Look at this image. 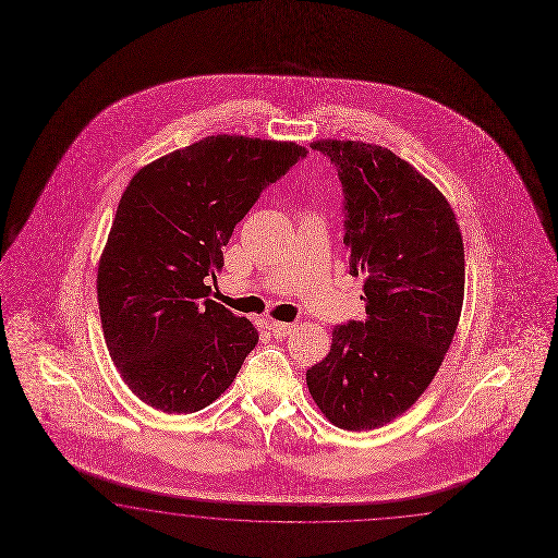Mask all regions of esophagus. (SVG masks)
I'll use <instances>...</instances> for the list:
<instances>
[{"instance_id": "esophagus-1", "label": "esophagus", "mask_w": 558, "mask_h": 558, "mask_svg": "<svg viewBox=\"0 0 558 558\" xmlns=\"http://www.w3.org/2000/svg\"><path fill=\"white\" fill-rule=\"evenodd\" d=\"M292 327H294V325H290V323H278V320H270V323H268V331H270L276 339L287 337L288 332L292 331Z\"/></svg>"}]
</instances>
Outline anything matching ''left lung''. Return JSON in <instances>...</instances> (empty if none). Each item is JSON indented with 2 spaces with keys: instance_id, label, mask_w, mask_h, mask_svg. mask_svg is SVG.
Listing matches in <instances>:
<instances>
[{
  "instance_id": "1",
  "label": "left lung",
  "mask_w": 558,
  "mask_h": 558,
  "mask_svg": "<svg viewBox=\"0 0 558 558\" xmlns=\"http://www.w3.org/2000/svg\"><path fill=\"white\" fill-rule=\"evenodd\" d=\"M311 148L339 170L349 274L363 278L367 317L332 329L306 386L335 426L372 430L404 414L437 376L463 308V238L445 195L392 150L353 140Z\"/></svg>"
}]
</instances>
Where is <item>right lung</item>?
Instances as JSON below:
<instances>
[{
  "label": "right lung",
  "instance_id": "obj_1",
  "mask_svg": "<svg viewBox=\"0 0 558 558\" xmlns=\"http://www.w3.org/2000/svg\"><path fill=\"white\" fill-rule=\"evenodd\" d=\"M306 156L294 142L209 136L140 168L97 268L107 351L128 388L191 414L231 386L256 327L211 301L223 245L259 193Z\"/></svg>",
  "mask_w": 558,
  "mask_h": 558
}]
</instances>
